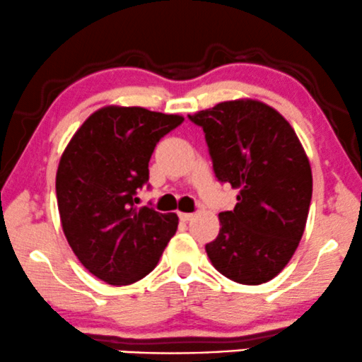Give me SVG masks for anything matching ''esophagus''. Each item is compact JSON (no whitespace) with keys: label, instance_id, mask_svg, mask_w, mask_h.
<instances>
[{"label":"esophagus","instance_id":"34e87169","mask_svg":"<svg viewBox=\"0 0 362 362\" xmlns=\"http://www.w3.org/2000/svg\"><path fill=\"white\" fill-rule=\"evenodd\" d=\"M177 216H180L182 222H189V220L193 218V214H182V211H180V214H177Z\"/></svg>","mask_w":362,"mask_h":362}]
</instances>
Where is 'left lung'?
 Listing matches in <instances>:
<instances>
[{"mask_svg":"<svg viewBox=\"0 0 362 362\" xmlns=\"http://www.w3.org/2000/svg\"><path fill=\"white\" fill-rule=\"evenodd\" d=\"M188 118L203 129L216 180L239 189L235 208L220 211L208 257L235 283L269 281L290 262L307 225L308 157L290 123L261 101H223Z\"/></svg>","mask_w":362,"mask_h":362,"instance_id":"left-lung-1","label":"left lung"}]
</instances>
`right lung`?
<instances>
[{"mask_svg":"<svg viewBox=\"0 0 362 362\" xmlns=\"http://www.w3.org/2000/svg\"><path fill=\"white\" fill-rule=\"evenodd\" d=\"M182 122L139 106H106L64 151L55 176L64 233L81 264L105 283L123 286L147 276L177 230L176 214L137 208V193L148 182L157 142Z\"/></svg>","mask_w":362,"mask_h":362,"instance_id":"1","label":"right lung"}]
</instances>
